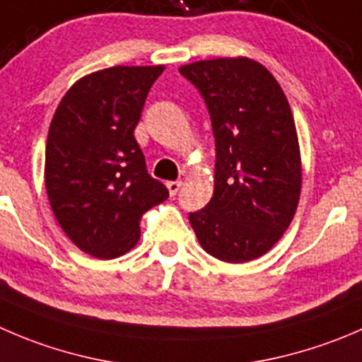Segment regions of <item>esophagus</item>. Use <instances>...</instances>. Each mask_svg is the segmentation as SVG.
<instances>
[{"label":"esophagus","mask_w":362,"mask_h":362,"mask_svg":"<svg viewBox=\"0 0 362 362\" xmlns=\"http://www.w3.org/2000/svg\"><path fill=\"white\" fill-rule=\"evenodd\" d=\"M168 191H170L171 196H175L178 192V189H180L182 182L180 180H173V182H168Z\"/></svg>","instance_id":"obj_1"}]
</instances>
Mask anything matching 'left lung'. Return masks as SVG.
<instances>
[{"mask_svg": "<svg viewBox=\"0 0 362 362\" xmlns=\"http://www.w3.org/2000/svg\"><path fill=\"white\" fill-rule=\"evenodd\" d=\"M180 74L202 93L216 138L214 196L189 223L214 258L251 262L281 238L299 205L303 170L288 99L249 58L203 59Z\"/></svg>", "mask_w": 362, "mask_h": 362, "instance_id": "1", "label": "left lung"}]
</instances>
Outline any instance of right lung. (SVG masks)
<instances>
[{
	"mask_svg": "<svg viewBox=\"0 0 362 362\" xmlns=\"http://www.w3.org/2000/svg\"><path fill=\"white\" fill-rule=\"evenodd\" d=\"M164 65L111 66L72 84L45 145V189L66 237L88 255L118 258L139 240L143 214L170 196L146 171L134 138Z\"/></svg>",
	"mask_w": 362,
	"mask_h": 362,
	"instance_id": "obj_1",
	"label": "right lung"
}]
</instances>
